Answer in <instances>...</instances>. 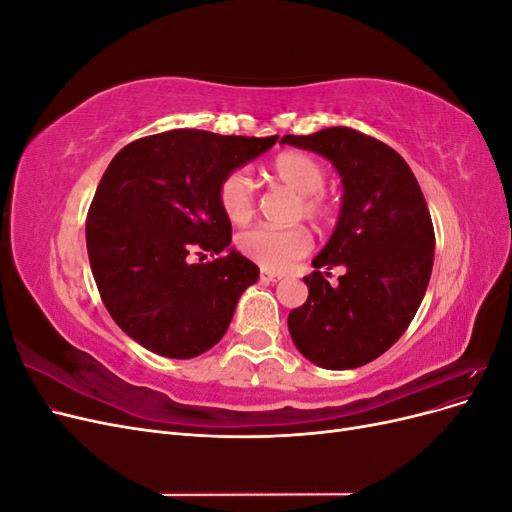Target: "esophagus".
I'll use <instances>...</instances> for the list:
<instances>
[{"label":"esophagus","mask_w":512,"mask_h":512,"mask_svg":"<svg viewBox=\"0 0 512 512\" xmlns=\"http://www.w3.org/2000/svg\"><path fill=\"white\" fill-rule=\"evenodd\" d=\"M280 280H282V275L269 273V271H260V282L262 284H275V282H280Z\"/></svg>","instance_id":"obj_1"}]
</instances>
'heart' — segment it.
Here are the masks:
<instances>
[{
    "label": "heart",
    "instance_id": "1",
    "mask_svg": "<svg viewBox=\"0 0 512 512\" xmlns=\"http://www.w3.org/2000/svg\"><path fill=\"white\" fill-rule=\"evenodd\" d=\"M271 177L299 194L297 213L305 220L314 224L333 222L337 205L322 190L327 183V168L322 166V162L301 151H286L273 160ZM218 203L232 224H245L252 220L256 211V194L254 183L243 168L232 170L220 181ZM237 245L241 254L254 260L258 267L280 273L290 269L294 262L309 252L312 239L303 228L256 226L241 232Z\"/></svg>",
    "mask_w": 512,
    "mask_h": 512
}]
</instances>
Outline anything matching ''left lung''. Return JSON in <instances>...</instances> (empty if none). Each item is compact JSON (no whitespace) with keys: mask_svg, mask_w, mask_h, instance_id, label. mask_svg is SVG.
<instances>
[{"mask_svg":"<svg viewBox=\"0 0 512 512\" xmlns=\"http://www.w3.org/2000/svg\"><path fill=\"white\" fill-rule=\"evenodd\" d=\"M282 143L320 153L344 185L333 235L303 277L307 301L288 314L290 337L318 367L367 365L404 335L429 284L436 235L421 185L395 149L352 128L286 134ZM337 264L347 273L331 287Z\"/></svg>","mask_w":512,"mask_h":512,"instance_id":"obj_1","label":"left lung"}]
</instances>
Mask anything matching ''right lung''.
Wrapping results in <instances>:
<instances>
[{"label":"right lung","mask_w":512,"mask_h":512,"mask_svg":"<svg viewBox=\"0 0 512 512\" xmlns=\"http://www.w3.org/2000/svg\"><path fill=\"white\" fill-rule=\"evenodd\" d=\"M277 136L168 130L123 147L96 190L85 237L108 314L143 348L192 359L224 337L258 267L235 250L220 181ZM207 251L209 263L187 260Z\"/></svg>","instance_id":"add662e5"}]
</instances>
